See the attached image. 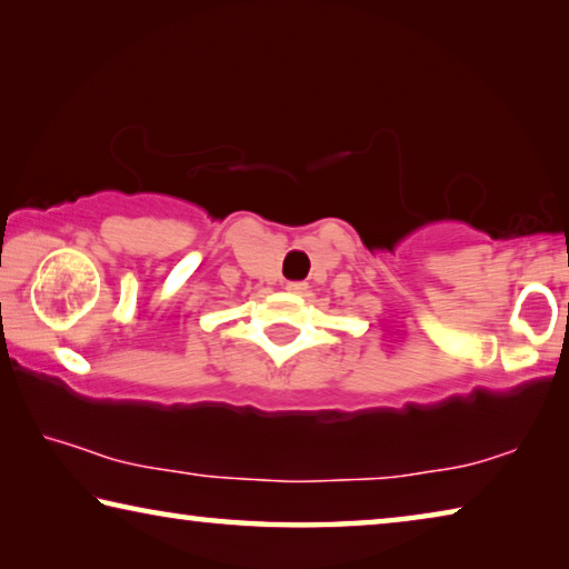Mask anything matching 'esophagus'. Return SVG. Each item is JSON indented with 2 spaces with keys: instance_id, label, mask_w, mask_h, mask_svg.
I'll return each instance as SVG.
<instances>
[{
  "instance_id": "obj_1",
  "label": "esophagus",
  "mask_w": 569,
  "mask_h": 569,
  "mask_svg": "<svg viewBox=\"0 0 569 569\" xmlns=\"http://www.w3.org/2000/svg\"><path fill=\"white\" fill-rule=\"evenodd\" d=\"M288 291L291 293H306L308 291V283L306 281H288Z\"/></svg>"
}]
</instances>
